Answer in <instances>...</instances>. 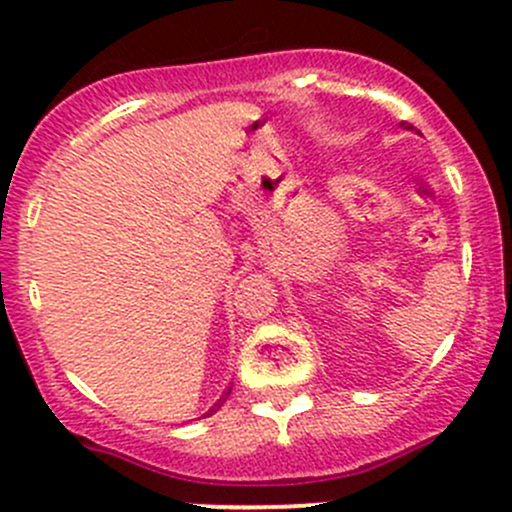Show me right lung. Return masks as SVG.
<instances>
[{
    "instance_id": "1",
    "label": "right lung",
    "mask_w": 512,
    "mask_h": 512,
    "mask_svg": "<svg viewBox=\"0 0 512 512\" xmlns=\"http://www.w3.org/2000/svg\"><path fill=\"white\" fill-rule=\"evenodd\" d=\"M227 394H230V391H227ZM223 401H225V399H220V401H218V404H215V409H218V406H220V404H223ZM215 409H213V411H215Z\"/></svg>"
}]
</instances>
